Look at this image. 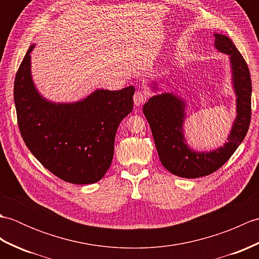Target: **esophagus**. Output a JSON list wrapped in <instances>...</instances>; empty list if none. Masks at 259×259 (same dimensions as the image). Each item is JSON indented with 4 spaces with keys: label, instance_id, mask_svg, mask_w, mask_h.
Here are the masks:
<instances>
[{
    "label": "esophagus",
    "instance_id": "34e87169",
    "mask_svg": "<svg viewBox=\"0 0 259 259\" xmlns=\"http://www.w3.org/2000/svg\"><path fill=\"white\" fill-rule=\"evenodd\" d=\"M147 100V93L142 90L136 91L135 96H134V101L137 107H140L142 103Z\"/></svg>",
    "mask_w": 259,
    "mask_h": 259
}]
</instances>
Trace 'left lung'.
Masks as SVG:
<instances>
[{
	"label": "left lung",
	"mask_w": 259,
	"mask_h": 259,
	"mask_svg": "<svg viewBox=\"0 0 259 259\" xmlns=\"http://www.w3.org/2000/svg\"><path fill=\"white\" fill-rule=\"evenodd\" d=\"M214 49L229 56L232 84L236 96V119L225 145L210 151H196L188 146L184 134L186 101L170 92L148 100L144 114L149 122L159 159L168 171L183 178H199L221 168L244 140L251 115V81L244 58L226 35L214 33ZM158 91V83H150Z\"/></svg>",
	"instance_id": "obj_1"
}]
</instances>
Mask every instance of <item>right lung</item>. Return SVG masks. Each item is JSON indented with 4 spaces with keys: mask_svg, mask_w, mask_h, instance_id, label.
I'll use <instances>...</instances> for the list:
<instances>
[{
    "mask_svg": "<svg viewBox=\"0 0 259 259\" xmlns=\"http://www.w3.org/2000/svg\"><path fill=\"white\" fill-rule=\"evenodd\" d=\"M27 50L14 81L20 133L38 161L57 177L75 185L95 184L111 166L121 120L134 107L135 87L97 89L75 102H53L33 82Z\"/></svg>",
    "mask_w": 259,
    "mask_h": 259,
    "instance_id": "right-lung-1",
    "label": "right lung"
}]
</instances>
